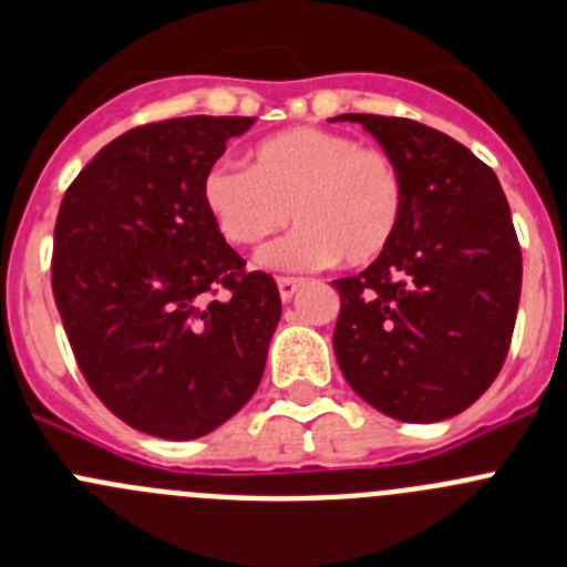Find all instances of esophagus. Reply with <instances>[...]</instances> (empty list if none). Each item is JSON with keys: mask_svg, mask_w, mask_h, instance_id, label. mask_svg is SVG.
Here are the masks:
<instances>
[{"mask_svg": "<svg viewBox=\"0 0 567 567\" xmlns=\"http://www.w3.org/2000/svg\"><path fill=\"white\" fill-rule=\"evenodd\" d=\"M277 285H279V296H282V301H290V299H293V296H296V290H299L301 279H296V277H279Z\"/></svg>", "mask_w": 567, "mask_h": 567, "instance_id": "34e87169", "label": "esophagus"}]
</instances>
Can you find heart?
I'll return each instance as SVG.
<instances>
[{
  "label": "heart",
  "instance_id": "1",
  "mask_svg": "<svg viewBox=\"0 0 567 567\" xmlns=\"http://www.w3.org/2000/svg\"><path fill=\"white\" fill-rule=\"evenodd\" d=\"M209 218L237 248H254L293 220L299 229L262 262L313 271L332 259L374 262L396 237L405 178L383 147L324 128H290L251 147L248 171L215 164L200 182Z\"/></svg>",
  "mask_w": 567,
  "mask_h": 567
}]
</instances>
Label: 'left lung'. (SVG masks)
I'll use <instances>...</instances> for the list:
<instances>
[{
    "label": "left lung",
    "instance_id": "obj_1",
    "mask_svg": "<svg viewBox=\"0 0 567 567\" xmlns=\"http://www.w3.org/2000/svg\"><path fill=\"white\" fill-rule=\"evenodd\" d=\"M396 158L405 212L391 246L341 296L332 347L347 383L400 422H439L498 378L523 257L498 176L462 142L405 116L341 114Z\"/></svg>",
    "mask_w": 567,
    "mask_h": 567
}]
</instances>
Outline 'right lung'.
<instances>
[{"label":"right lung","mask_w":567,"mask_h":567,"mask_svg":"<svg viewBox=\"0 0 567 567\" xmlns=\"http://www.w3.org/2000/svg\"><path fill=\"white\" fill-rule=\"evenodd\" d=\"M254 116H176L116 136L69 184L52 293L100 403L158 439H198L257 391L282 316L271 274L248 271L200 182Z\"/></svg>","instance_id":"obj_1"}]
</instances>
